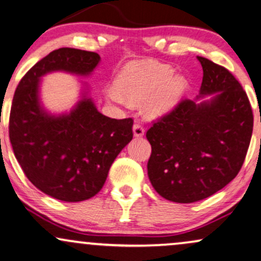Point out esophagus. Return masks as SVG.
<instances>
[{
  "label": "esophagus",
  "mask_w": 261,
  "mask_h": 261,
  "mask_svg": "<svg viewBox=\"0 0 261 261\" xmlns=\"http://www.w3.org/2000/svg\"><path fill=\"white\" fill-rule=\"evenodd\" d=\"M133 131H134V135L136 137H142L143 135H144V127L141 124H139V122L134 124Z\"/></svg>",
  "instance_id": "obj_1"
}]
</instances>
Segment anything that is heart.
I'll list each match as a JSON object with an SVG mask.
<instances>
[{"label":"heart","instance_id":"1","mask_svg":"<svg viewBox=\"0 0 261 261\" xmlns=\"http://www.w3.org/2000/svg\"><path fill=\"white\" fill-rule=\"evenodd\" d=\"M170 65L153 61L127 63L115 79V87L105 90L108 100L124 105L126 100L144 102V113L150 118L162 117L176 108L188 87L182 75H174Z\"/></svg>","mask_w":261,"mask_h":261}]
</instances>
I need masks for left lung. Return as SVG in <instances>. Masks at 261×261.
Returning a JSON list of instances; mask_svg holds the SVG:
<instances>
[{
    "mask_svg": "<svg viewBox=\"0 0 261 261\" xmlns=\"http://www.w3.org/2000/svg\"><path fill=\"white\" fill-rule=\"evenodd\" d=\"M197 102L182 99L147 131V169L163 198L193 203L213 196L240 172L253 133L246 91L227 69L204 57Z\"/></svg>",
    "mask_w": 261,
    "mask_h": 261,
    "instance_id": "left-lung-1",
    "label": "left lung"
}]
</instances>
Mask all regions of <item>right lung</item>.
<instances>
[{"mask_svg": "<svg viewBox=\"0 0 261 261\" xmlns=\"http://www.w3.org/2000/svg\"><path fill=\"white\" fill-rule=\"evenodd\" d=\"M98 53L56 49L24 75L9 115V140L25 176L63 202H81L103 187L111 165L133 140L131 118L112 119L97 111L87 89L69 113L49 114L40 99V80L52 71L87 76Z\"/></svg>", "mask_w": 261, "mask_h": 261, "instance_id": "obj_1", "label": "right lung"}]
</instances>
